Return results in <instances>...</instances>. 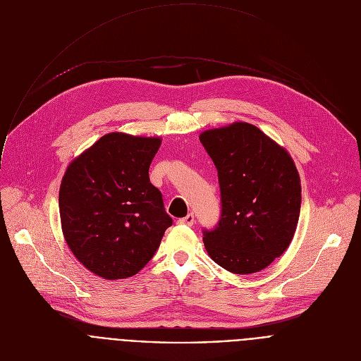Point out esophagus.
<instances>
[{
	"label": "esophagus",
	"mask_w": 361,
	"mask_h": 361,
	"mask_svg": "<svg viewBox=\"0 0 361 361\" xmlns=\"http://www.w3.org/2000/svg\"><path fill=\"white\" fill-rule=\"evenodd\" d=\"M194 221H195V219H194V214H192V213H190V214H187L185 217H183V219L178 220V223H180V224H184V226H192Z\"/></svg>",
	"instance_id": "esophagus-1"
}]
</instances>
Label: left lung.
Wrapping results in <instances>:
<instances>
[{"mask_svg":"<svg viewBox=\"0 0 361 361\" xmlns=\"http://www.w3.org/2000/svg\"><path fill=\"white\" fill-rule=\"evenodd\" d=\"M200 141L214 161L221 191L219 226L204 230L212 260L234 274L269 267L290 245L301 183L288 151L244 121L205 130Z\"/></svg>","mask_w":361,"mask_h":361,"instance_id":"1","label":"left lung"}]
</instances>
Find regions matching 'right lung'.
I'll list each match as a JSON object with an SVG mask.
<instances>
[{
    "label": "right lung",
    "mask_w": 361,
    "mask_h": 361,
    "mask_svg": "<svg viewBox=\"0 0 361 361\" xmlns=\"http://www.w3.org/2000/svg\"><path fill=\"white\" fill-rule=\"evenodd\" d=\"M160 137L110 133L74 159L60 185L67 245L91 273L106 280L137 274L173 224L148 169Z\"/></svg>",
    "instance_id": "1"
}]
</instances>
